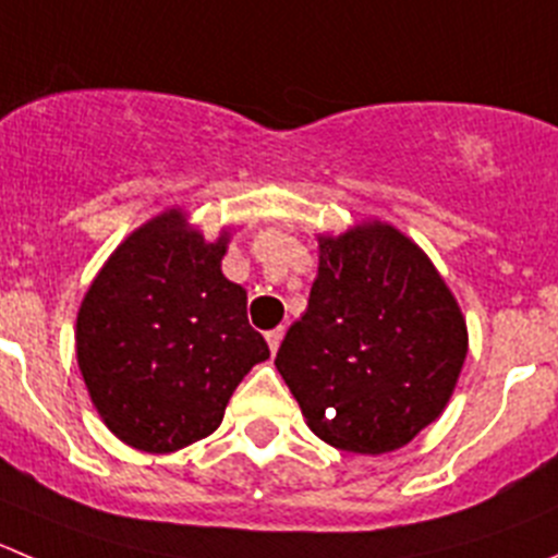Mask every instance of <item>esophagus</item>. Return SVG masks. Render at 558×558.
<instances>
[{"label": "esophagus", "mask_w": 558, "mask_h": 558, "mask_svg": "<svg viewBox=\"0 0 558 558\" xmlns=\"http://www.w3.org/2000/svg\"><path fill=\"white\" fill-rule=\"evenodd\" d=\"M282 337H284V328L279 326V328H274V331H268L265 333V339H268V348H270V353H276V350H279V344H282Z\"/></svg>", "instance_id": "1"}]
</instances>
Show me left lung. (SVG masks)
I'll return each instance as SVG.
<instances>
[{
  "mask_svg": "<svg viewBox=\"0 0 558 558\" xmlns=\"http://www.w3.org/2000/svg\"><path fill=\"white\" fill-rule=\"evenodd\" d=\"M317 257L276 369L320 441L395 452L447 408L469 353L465 317L433 259L386 221L320 232Z\"/></svg>",
  "mask_w": 558,
  "mask_h": 558,
  "instance_id": "left-lung-1",
  "label": "left lung"
}]
</instances>
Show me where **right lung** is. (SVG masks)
Segmentation results:
<instances>
[{
  "instance_id": "add662e5",
  "label": "right lung",
  "mask_w": 558,
  "mask_h": 558,
  "mask_svg": "<svg viewBox=\"0 0 558 558\" xmlns=\"http://www.w3.org/2000/svg\"><path fill=\"white\" fill-rule=\"evenodd\" d=\"M230 235L208 241L169 208L136 227L84 293V386L106 427L140 452L208 438L243 375L270 355L246 320V290L221 274Z\"/></svg>"
}]
</instances>
